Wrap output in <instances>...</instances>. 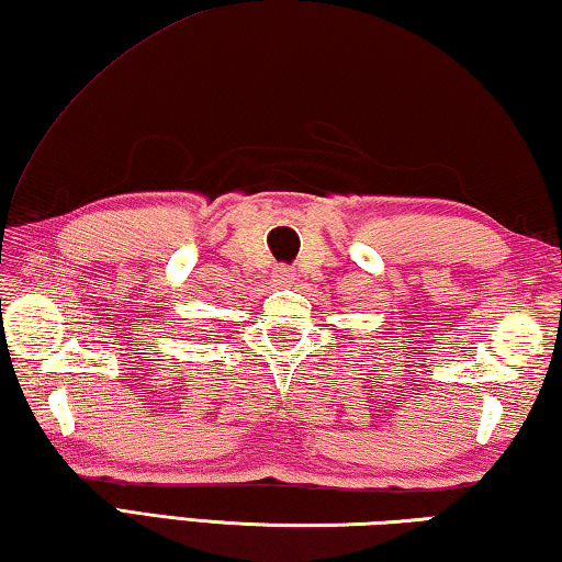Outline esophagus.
Returning <instances> with one entry per match:
<instances>
[{
  "label": "esophagus",
  "mask_w": 562,
  "mask_h": 562,
  "mask_svg": "<svg viewBox=\"0 0 562 562\" xmlns=\"http://www.w3.org/2000/svg\"><path fill=\"white\" fill-rule=\"evenodd\" d=\"M272 274H274V280H278L280 284H288V282L294 280V270L290 268V265H278Z\"/></svg>",
  "instance_id": "obj_1"
}]
</instances>
